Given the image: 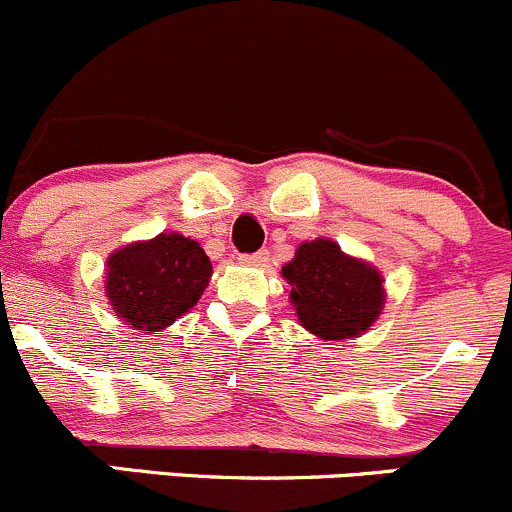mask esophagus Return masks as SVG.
<instances>
[{
  "label": "esophagus",
  "instance_id": "34e87169",
  "mask_svg": "<svg viewBox=\"0 0 512 512\" xmlns=\"http://www.w3.org/2000/svg\"><path fill=\"white\" fill-rule=\"evenodd\" d=\"M245 262L247 265H255V267H267V262H270V252L257 250V252H252V255H245Z\"/></svg>",
  "mask_w": 512,
  "mask_h": 512
}]
</instances>
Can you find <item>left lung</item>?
I'll return each mask as SVG.
<instances>
[{"mask_svg":"<svg viewBox=\"0 0 512 512\" xmlns=\"http://www.w3.org/2000/svg\"><path fill=\"white\" fill-rule=\"evenodd\" d=\"M282 277L292 287L289 299L299 324L324 341L358 338L383 311V274L346 255L333 240L301 242Z\"/></svg>","mask_w":512,"mask_h":512,"instance_id":"obj_1","label":"left lung"}]
</instances>
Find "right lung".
<instances>
[{"label":"right lung","instance_id":"1","mask_svg":"<svg viewBox=\"0 0 512 512\" xmlns=\"http://www.w3.org/2000/svg\"><path fill=\"white\" fill-rule=\"evenodd\" d=\"M211 274V260L196 240L161 233L107 257L105 294L125 324L149 333L196 306Z\"/></svg>","mask_w":512,"mask_h":512}]
</instances>
